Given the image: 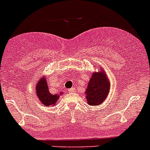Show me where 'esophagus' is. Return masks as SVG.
I'll return each instance as SVG.
<instances>
[{
	"label": "esophagus",
	"instance_id": "1",
	"mask_svg": "<svg viewBox=\"0 0 150 150\" xmlns=\"http://www.w3.org/2000/svg\"><path fill=\"white\" fill-rule=\"evenodd\" d=\"M75 88H69L68 91H69V92H75Z\"/></svg>",
	"mask_w": 150,
	"mask_h": 150
}]
</instances>
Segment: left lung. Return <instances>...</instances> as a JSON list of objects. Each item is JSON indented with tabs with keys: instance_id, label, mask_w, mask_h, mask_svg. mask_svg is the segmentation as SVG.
I'll return each instance as SVG.
<instances>
[{
	"instance_id": "obj_1",
	"label": "left lung",
	"mask_w": 150,
	"mask_h": 150,
	"mask_svg": "<svg viewBox=\"0 0 150 150\" xmlns=\"http://www.w3.org/2000/svg\"><path fill=\"white\" fill-rule=\"evenodd\" d=\"M110 87V81L104 69L92 72L85 92L87 104L92 106L102 104L108 97Z\"/></svg>"
}]
</instances>
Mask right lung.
Here are the masks:
<instances>
[{
	"label": "right lung",
	"mask_w": 150,
	"mask_h": 150,
	"mask_svg": "<svg viewBox=\"0 0 150 150\" xmlns=\"http://www.w3.org/2000/svg\"><path fill=\"white\" fill-rule=\"evenodd\" d=\"M35 93L37 95L38 99L40 103L45 106H50V105H57L58 98L60 96L62 95L63 92H59L58 94L52 95L50 93L48 90L46 76L43 75L38 79L36 86H35Z\"/></svg>",
	"instance_id": "add662e5"
}]
</instances>
